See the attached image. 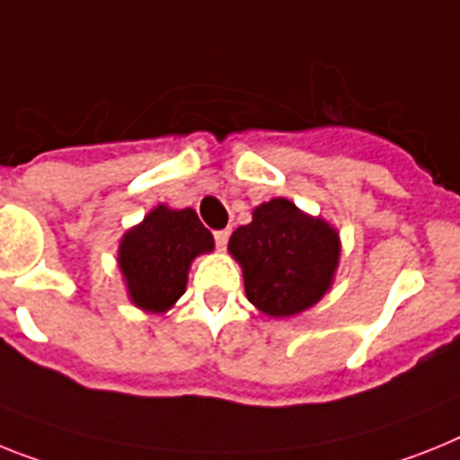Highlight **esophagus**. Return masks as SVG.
I'll use <instances>...</instances> for the list:
<instances>
[{
	"label": "esophagus",
	"mask_w": 460,
	"mask_h": 460,
	"mask_svg": "<svg viewBox=\"0 0 460 460\" xmlns=\"http://www.w3.org/2000/svg\"><path fill=\"white\" fill-rule=\"evenodd\" d=\"M231 231L229 229H222V231H215V243H217V248H226V243H229Z\"/></svg>",
	"instance_id": "1"
}]
</instances>
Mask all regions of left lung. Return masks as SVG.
I'll return each mask as SVG.
<instances>
[{"label":"left lung","instance_id":"8db88e82","mask_svg":"<svg viewBox=\"0 0 460 460\" xmlns=\"http://www.w3.org/2000/svg\"><path fill=\"white\" fill-rule=\"evenodd\" d=\"M229 252L243 266L245 295L261 314L285 318L320 302L339 264V236L330 224L273 199L252 222L231 234Z\"/></svg>","mask_w":460,"mask_h":460}]
</instances>
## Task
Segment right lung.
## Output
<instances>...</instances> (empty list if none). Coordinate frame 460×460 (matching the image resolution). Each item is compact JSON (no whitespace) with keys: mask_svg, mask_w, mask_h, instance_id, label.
I'll return each mask as SVG.
<instances>
[{"mask_svg":"<svg viewBox=\"0 0 460 460\" xmlns=\"http://www.w3.org/2000/svg\"><path fill=\"white\" fill-rule=\"evenodd\" d=\"M215 241L191 208L171 210L158 206L140 226L130 229L119 248L133 304L145 311L164 314L184 295L191 260L210 252Z\"/></svg>","mask_w":460,"mask_h":460,"instance_id":"obj_1","label":"right lung"}]
</instances>
